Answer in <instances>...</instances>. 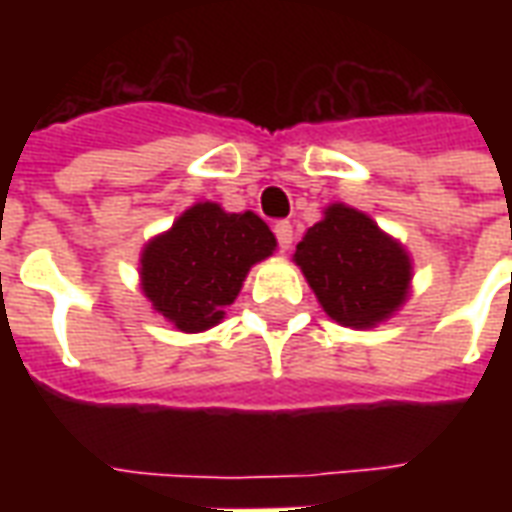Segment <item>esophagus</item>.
Returning a JSON list of instances; mask_svg holds the SVG:
<instances>
[{"mask_svg": "<svg viewBox=\"0 0 512 512\" xmlns=\"http://www.w3.org/2000/svg\"><path fill=\"white\" fill-rule=\"evenodd\" d=\"M274 235H277V244L282 252H288L293 244V224L290 222H277L274 224Z\"/></svg>", "mask_w": 512, "mask_h": 512, "instance_id": "1", "label": "esophagus"}]
</instances>
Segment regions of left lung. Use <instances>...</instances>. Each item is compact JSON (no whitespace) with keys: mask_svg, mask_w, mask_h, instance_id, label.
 <instances>
[{"mask_svg":"<svg viewBox=\"0 0 512 512\" xmlns=\"http://www.w3.org/2000/svg\"><path fill=\"white\" fill-rule=\"evenodd\" d=\"M293 257L323 310L343 326H376L406 301L411 266L403 246L354 208L332 205Z\"/></svg>","mask_w":512,"mask_h":512,"instance_id":"left-lung-1","label":"left lung"}]
</instances>
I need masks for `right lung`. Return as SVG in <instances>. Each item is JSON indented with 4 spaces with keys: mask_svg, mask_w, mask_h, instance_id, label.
Listing matches in <instances>:
<instances>
[{
    "mask_svg": "<svg viewBox=\"0 0 512 512\" xmlns=\"http://www.w3.org/2000/svg\"><path fill=\"white\" fill-rule=\"evenodd\" d=\"M277 246L268 224L246 213H224L200 202L145 246L142 290L180 332H202L222 321L244 277Z\"/></svg>",
    "mask_w": 512,
    "mask_h": 512,
    "instance_id": "1",
    "label": "right lung"
}]
</instances>
